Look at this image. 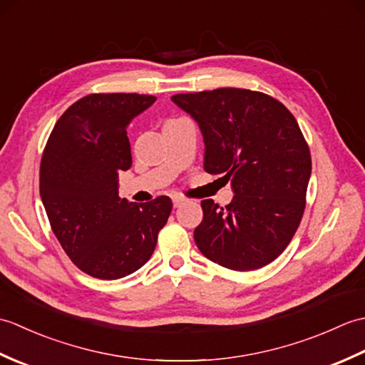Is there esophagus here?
<instances>
[{"instance_id":"1","label":"esophagus","mask_w":365,"mask_h":365,"mask_svg":"<svg viewBox=\"0 0 365 365\" xmlns=\"http://www.w3.org/2000/svg\"><path fill=\"white\" fill-rule=\"evenodd\" d=\"M183 202H185V199L182 196H173V204L175 208L180 207Z\"/></svg>"}]
</instances>
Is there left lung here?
Returning a JSON list of instances; mask_svg holds the SVG:
<instances>
[{
	"mask_svg": "<svg viewBox=\"0 0 365 365\" xmlns=\"http://www.w3.org/2000/svg\"><path fill=\"white\" fill-rule=\"evenodd\" d=\"M170 100L204 138V169L226 174L234 199L200 202L195 242L207 259L235 271L273 262L290 243L306 207L312 161L297 119L262 92L221 88Z\"/></svg>",
	"mask_w": 365,
	"mask_h": 365,
	"instance_id": "1",
	"label": "left lung"
}]
</instances>
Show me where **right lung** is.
<instances>
[{"mask_svg":"<svg viewBox=\"0 0 365 365\" xmlns=\"http://www.w3.org/2000/svg\"><path fill=\"white\" fill-rule=\"evenodd\" d=\"M157 97L91 94L61 115L41 163V197L54 235L84 273L125 277L150 259L173 200L119 197V170L131 166L127 128Z\"/></svg>","mask_w":365,"mask_h":365,"instance_id":"add662e5","label":"right lung"}]
</instances>
